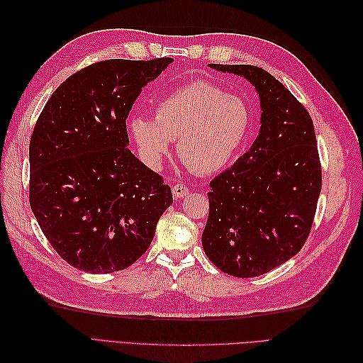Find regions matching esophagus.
<instances>
[{"mask_svg": "<svg viewBox=\"0 0 363 363\" xmlns=\"http://www.w3.org/2000/svg\"><path fill=\"white\" fill-rule=\"evenodd\" d=\"M189 194V189L186 188L184 184H182V183H177L175 186H172V195H174V199L175 200H180V199H184L186 195Z\"/></svg>", "mask_w": 363, "mask_h": 363, "instance_id": "esophagus-1", "label": "esophagus"}]
</instances>
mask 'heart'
<instances>
[{
	"label": "heart",
	"mask_w": 363,
	"mask_h": 363,
	"mask_svg": "<svg viewBox=\"0 0 363 363\" xmlns=\"http://www.w3.org/2000/svg\"><path fill=\"white\" fill-rule=\"evenodd\" d=\"M251 123V108L244 98L199 80L164 95L155 107V119L131 118L128 130L150 168H159L169 151V140H177V155L186 167L195 174L212 175L239 155Z\"/></svg>",
	"instance_id": "b5f03b06"
}]
</instances>
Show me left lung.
Returning <instances> with one entry per match:
<instances>
[{
  "instance_id": "obj_1",
  "label": "left lung",
  "mask_w": 363,
  "mask_h": 363,
  "mask_svg": "<svg viewBox=\"0 0 363 363\" xmlns=\"http://www.w3.org/2000/svg\"><path fill=\"white\" fill-rule=\"evenodd\" d=\"M208 67L244 77L260 98V130L251 148L211 182L203 248L235 277H257L298 252L311 233L321 192L313 121L265 69Z\"/></svg>"
}]
</instances>
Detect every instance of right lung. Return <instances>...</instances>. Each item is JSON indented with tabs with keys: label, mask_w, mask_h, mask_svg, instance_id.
I'll list each match as a JSON object with an SVG mask.
<instances>
[{
	"label": "right lung",
	"mask_w": 363,
	"mask_h": 363,
	"mask_svg": "<svg viewBox=\"0 0 363 363\" xmlns=\"http://www.w3.org/2000/svg\"><path fill=\"white\" fill-rule=\"evenodd\" d=\"M172 62L111 59L63 82L30 139V206L57 255L77 269L108 274L148 250L168 184L128 147L125 119L142 87Z\"/></svg>",
	"instance_id": "right-lung-1"
}]
</instances>
